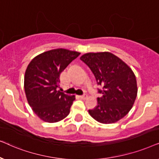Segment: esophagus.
Wrapping results in <instances>:
<instances>
[{
  "mask_svg": "<svg viewBox=\"0 0 159 159\" xmlns=\"http://www.w3.org/2000/svg\"><path fill=\"white\" fill-rule=\"evenodd\" d=\"M78 97H79V98H81L82 99H86V97H87V95L84 94V95H81V96H78Z\"/></svg>",
  "mask_w": 159,
  "mask_h": 159,
  "instance_id": "34e87169",
  "label": "esophagus"
}]
</instances>
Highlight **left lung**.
Listing matches in <instances>:
<instances>
[{
	"mask_svg": "<svg viewBox=\"0 0 159 159\" xmlns=\"http://www.w3.org/2000/svg\"><path fill=\"white\" fill-rule=\"evenodd\" d=\"M81 60L88 65L102 89L97 105L89 110L90 116L102 124H113L124 118L134 105L137 94V80L132 70L110 52L87 53Z\"/></svg>",
	"mask_w": 159,
	"mask_h": 159,
	"instance_id": "left-lung-1",
	"label": "left lung"
}]
</instances>
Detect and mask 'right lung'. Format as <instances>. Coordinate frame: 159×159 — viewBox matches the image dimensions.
Returning a JSON list of instances; mask_svg holds the SVG:
<instances>
[{
	"label": "right lung",
	"mask_w": 159,
	"mask_h": 159,
	"mask_svg": "<svg viewBox=\"0 0 159 159\" xmlns=\"http://www.w3.org/2000/svg\"><path fill=\"white\" fill-rule=\"evenodd\" d=\"M81 53L65 48L45 52L33 58L25 74L24 87L30 106L43 121L55 123L70 113L75 95L57 90L60 73Z\"/></svg>",
	"instance_id": "1"
}]
</instances>
